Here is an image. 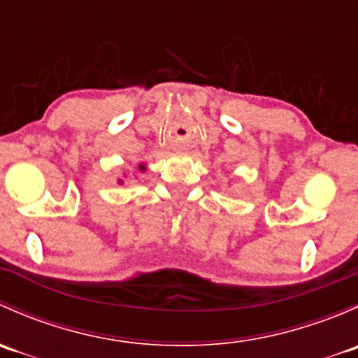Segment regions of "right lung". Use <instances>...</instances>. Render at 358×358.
<instances>
[{"label": "right lung", "instance_id": "add662e5", "mask_svg": "<svg viewBox=\"0 0 358 358\" xmlns=\"http://www.w3.org/2000/svg\"><path fill=\"white\" fill-rule=\"evenodd\" d=\"M142 169H143V168H142Z\"/></svg>", "mask_w": 358, "mask_h": 358}]
</instances>
